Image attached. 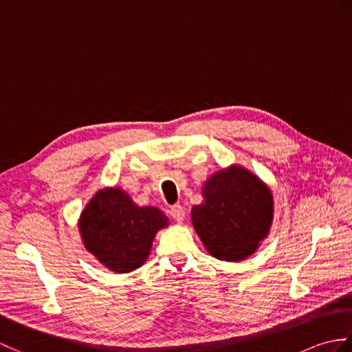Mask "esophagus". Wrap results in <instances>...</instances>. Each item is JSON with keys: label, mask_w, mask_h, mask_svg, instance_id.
<instances>
[{"label": "esophagus", "mask_w": 352, "mask_h": 352, "mask_svg": "<svg viewBox=\"0 0 352 352\" xmlns=\"http://www.w3.org/2000/svg\"><path fill=\"white\" fill-rule=\"evenodd\" d=\"M169 214L172 216V219H174V221L183 222L186 213H184V208H183L180 204H177V206H172V207H170Z\"/></svg>", "instance_id": "obj_1"}]
</instances>
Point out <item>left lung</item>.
Wrapping results in <instances>:
<instances>
[{"mask_svg": "<svg viewBox=\"0 0 352 352\" xmlns=\"http://www.w3.org/2000/svg\"><path fill=\"white\" fill-rule=\"evenodd\" d=\"M192 207V226L210 256L241 261L256 252L274 219L271 189L239 164L214 172Z\"/></svg>", "mask_w": 352, "mask_h": 352, "instance_id": "left-lung-1", "label": "left lung"}]
</instances>
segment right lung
<instances>
[{
    "mask_svg": "<svg viewBox=\"0 0 352 352\" xmlns=\"http://www.w3.org/2000/svg\"><path fill=\"white\" fill-rule=\"evenodd\" d=\"M169 219L155 207H139L119 188L98 190L81 212L78 228L86 250L116 274L145 263L157 231Z\"/></svg>",
    "mask_w": 352,
    "mask_h": 352,
    "instance_id": "add662e5",
    "label": "right lung"
}]
</instances>
